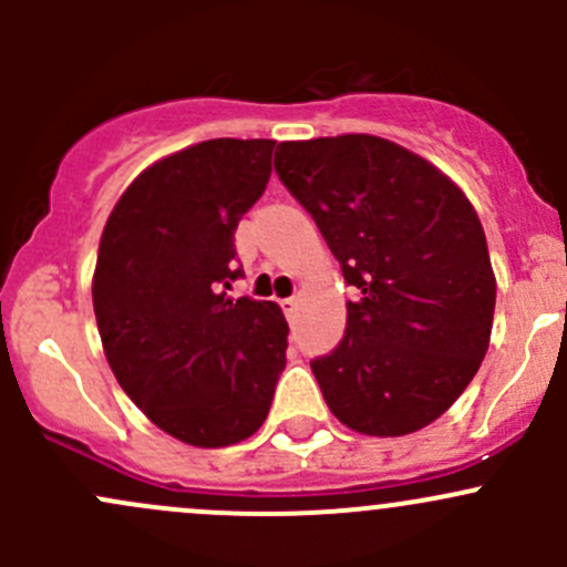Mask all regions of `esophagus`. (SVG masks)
<instances>
[{
    "instance_id": "34e87169",
    "label": "esophagus",
    "mask_w": 567,
    "mask_h": 567,
    "mask_svg": "<svg viewBox=\"0 0 567 567\" xmlns=\"http://www.w3.org/2000/svg\"><path fill=\"white\" fill-rule=\"evenodd\" d=\"M279 307H282L285 316L293 318L296 310H299V299H282V301H279Z\"/></svg>"
}]
</instances>
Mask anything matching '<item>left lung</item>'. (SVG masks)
<instances>
[{"mask_svg": "<svg viewBox=\"0 0 567 567\" xmlns=\"http://www.w3.org/2000/svg\"><path fill=\"white\" fill-rule=\"evenodd\" d=\"M274 167L359 290L340 346L312 362L326 405L364 436L422 431L488 351L496 277L477 210L427 158L373 134L279 142Z\"/></svg>", "mask_w": 567, "mask_h": 567, "instance_id": "1", "label": "left lung"}]
</instances>
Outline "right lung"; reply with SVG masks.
Masks as SVG:
<instances>
[{
    "mask_svg": "<svg viewBox=\"0 0 567 567\" xmlns=\"http://www.w3.org/2000/svg\"><path fill=\"white\" fill-rule=\"evenodd\" d=\"M274 140H208L158 158L101 233L93 307L123 392L192 447H230L266 422L288 323L274 301L230 299L236 227L266 192Z\"/></svg>",
    "mask_w": 567,
    "mask_h": 567,
    "instance_id": "add662e5",
    "label": "right lung"
}]
</instances>
